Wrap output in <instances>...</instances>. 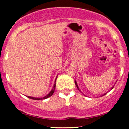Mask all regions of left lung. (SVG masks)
<instances>
[{"label":"left lung","mask_w":129,"mask_h":129,"mask_svg":"<svg viewBox=\"0 0 129 129\" xmlns=\"http://www.w3.org/2000/svg\"><path fill=\"white\" fill-rule=\"evenodd\" d=\"M75 85H76V87H77V88H78V90H79V87H78V84H77V83H76V81H75ZM112 88H113V87H112ZM106 94V93H105V94H103V96H104V95H105V94Z\"/></svg>","instance_id":"8db88e82"}]
</instances>
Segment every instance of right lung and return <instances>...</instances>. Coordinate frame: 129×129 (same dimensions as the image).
Here are the masks:
<instances>
[{"instance_id": "obj_1", "label": "right lung", "mask_w": 129, "mask_h": 129, "mask_svg": "<svg viewBox=\"0 0 129 129\" xmlns=\"http://www.w3.org/2000/svg\"><path fill=\"white\" fill-rule=\"evenodd\" d=\"M56 79H57V77H56ZM56 82V81H55ZM55 87H56V83H54V86H53V88H52V90L50 91V92L48 93V94H47V96H45L43 97V98H33V97H31V96H28V98H29L30 99H32V100H45V99H47L48 98H49L51 96H52V94H53V93H54V89H55Z\"/></svg>"}]
</instances>
